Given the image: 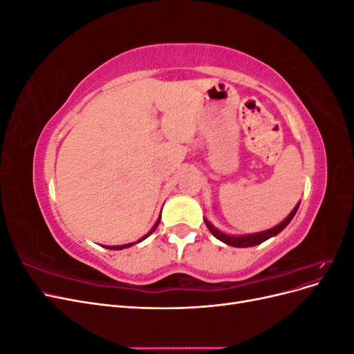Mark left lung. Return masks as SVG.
<instances>
[{
  "instance_id": "left-lung-1",
  "label": "left lung",
  "mask_w": 354,
  "mask_h": 354,
  "mask_svg": "<svg viewBox=\"0 0 354 354\" xmlns=\"http://www.w3.org/2000/svg\"><path fill=\"white\" fill-rule=\"evenodd\" d=\"M298 207H299V202L297 203V205L294 207V209L289 212V216L281 221L277 226L272 227V229H267V230H263V232H257V233H250V234H227L224 233L221 230H218L217 227L212 226V223H209L207 218H203V221H205L207 227L209 229V232L216 236L218 241L227 243L230 246H236V248H248V246H255L259 245L267 239H270L273 236H276L277 233H281L289 223H291V220L294 218L295 212L298 211Z\"/></svg>"
}]
</instances>
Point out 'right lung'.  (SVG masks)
Returning <instances> with one entry per match:
<instances>
[{
  "instance_id": "obj_1",
  "label": "right lung",
  "mask_w": 354,
  "mask_h": 354,
  "mask_svg": "<svg viewBox=\"0 0 354 354\" xmlns=\"http://www.w3.org/2000/svg\"><path fill=\"white\" fill-rule=\"evenodd\" d=\"M159 221H160V216H159V218L156 220V223H155V226L151 229V232H149V233H146L145 234V236L143 238H140V239H138L137 242H131V243H125V245H113V246H109V245H104V248H108V250H124V248H130V246H133L134 243H138V242H142V241H145L147 236H151V234L155 232V229L158 227V224H159Z\"/></svg>"
}]
</instances>
